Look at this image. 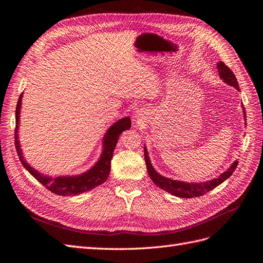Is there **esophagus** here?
Listing matches in <instances>:
<instances>
[{"label":"esophagus","instance_id":"obj_1","mask_svg":"<svg viewBox=\"0 0 263 263\" xmlns=\"http://www.w3.org/2000/svg\"><path fill=\"white\" fill-rule=\"evenodd\" d=\"M135 117H136V122L140 124V122L144 121V113H142L141 110H138V113L136 114V116H135Z\"/></svg>","mask_w":263,"mask_h":263}]
</instances>
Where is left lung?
<instances>
[{
  "label": "left lung",
  "mask_w": 263,
  "mask_h": 263,
  "mask_svg": "<svg viewBox=\"0 0 263 263\" xmlns=\"http://www.w3.org/2000/svg\"><path fill=\"white\" fill-rule=\"evenodd\" d=\"M217 69H218L219 77L222 79V80H224L227 84L235 86L237 90H239V85H238L237 79L234 72L229 69V67L225 65L224 61H219L217 63ZM242 112H243V117L246 118L247 116H246V110L243 105H242ZM144 150H145V161H146L149 177L154 181L155 184L160 189H162L163 191H165V192L179 197H183V198H192V197L202 196L208 192H210V191L218 186L220 183H222L232 176L238 165V161H235L232 165H230V168L226 172L220 174L218 178L213 179L211 181L203 182V183H186V182L171 180L160 176L158 172H156V170L153 168V165H151L147 149L144 148Z\"/></svg>",
  "instance_id": "1"
}]
</instances>
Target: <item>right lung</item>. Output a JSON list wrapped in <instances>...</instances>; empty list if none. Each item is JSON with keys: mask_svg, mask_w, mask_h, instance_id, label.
I'll return each mask as SVG.
<instances>
[{"mask_svg": "<svg viewBox=\"0 0 263 263\" xmlns=\"http://www.w3.org/2000/svg\"><path fill=\"white\" fill-rule=\"evenodd\" d=\"M22 95H20V99L17 101L16 105V113H15V118H16V127H15V148H16L17 155L20 157V160L24 168H26L27 171L33 176L37 181H39L42 184L49 190L50 192L57 194V195H77L87 191L93 190L98 185L104 183L108 177L110 171V160H112L114 149L116 147L117 140L124 130L129 129L132 126V122L129 117H124L116 122L110 128L107 130L104 137V149H103L102 156L100 160L95 163L92 169L86 171L80 176L76 177H57V178H48L43 176L35 169L31 168L27 162L24 161L23 154L20 148V141L17 140V128H18V122H20V108L22 104Z\"/></svg>", "mask_w": 263, "mask_h": 263, "instance_id": "1", "label": "right lung"}]
</instances>
